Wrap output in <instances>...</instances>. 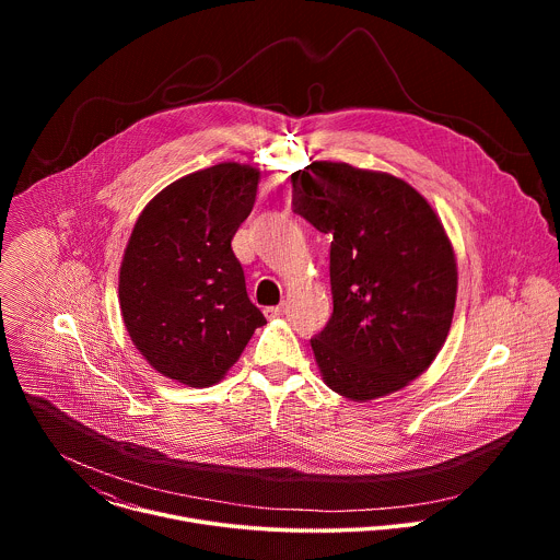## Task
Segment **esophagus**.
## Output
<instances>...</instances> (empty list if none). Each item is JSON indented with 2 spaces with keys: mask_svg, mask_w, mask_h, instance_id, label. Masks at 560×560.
Returning a JSON list of instances; mask_svg holds the SVG:
<instances>
[{
  "mask_svg": "<svg viewBox=\"0 0 560 560\" xmlns=\"http://www.w3.org/2000/svg\"><path fill=\"white\" fill-rule=\"evenodd\" d=\"M288 312V303H281V305H270V307H266L264 310V314L268 316V318H279V316H283Z\"/></svg>",
  "mask_w": 560,
  "mask_h": 560,
  "instance_id": "34e87169",
  "label": "esophagus"
}]
</instances>
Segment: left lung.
I'll list each match as a JSON object with an SVG mask.
<instances>
[{
    "label": "left lung",
    "mask_w": 560,
    "mask_h": 560,
    "mask_svg": "<svg viewBox=\"0 0 560 560\" xmlns=\"http://www.w3.org/2000/svg\"><path fill=\"white\" fill-rule=\"evenodd\" d=\"M294 212L332 236V316L312 352L330 389L372 401L441 352L456 305V257L428 199L387 173L312 162L292 175Z\"/></svg>",
    "instance_id": "obj_1"
}]
</instances>
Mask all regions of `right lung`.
<instances>
[{"mask_svg": "<svg viewBox=\"0 0 560 560\" xmlns=\"http://www.w3.org/2000/svg\"><path fill=\"white\" fill-rule=\"evenodd\" d=\"M259 179L255 166L223 162L173 182L141 210L119 268V305L159 374L210 387L266 324L230 248Z\"/></svg>", "mask_w": 560, "mask_h": 560, "instance_id": "add662e5", "label": "right lung"}]
</instances>
